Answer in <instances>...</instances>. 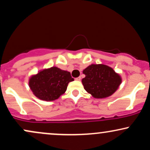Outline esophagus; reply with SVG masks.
Listing matches in <instances>:
<instances>
[{"label": "esophagus", "instance_id": "34e87169", "mask_svg": "<svg viewBox=\"0 0 150 150\" xmlns=\"http://www.w3.org/2000/svg\"><path fill=\"white\" fill-rule=\"evenodd\" d=\"M75 80H81V77H77V78L76 79H75Z\"/></svg>", "mask_w": 150, "mask_h": 150}]
</instances>
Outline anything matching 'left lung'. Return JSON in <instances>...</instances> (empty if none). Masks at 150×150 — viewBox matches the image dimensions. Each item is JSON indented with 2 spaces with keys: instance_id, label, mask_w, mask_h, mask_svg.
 Segmentation results:
<instances>
[{
  "instance_id": "1",
  "label": "left lung",
  "mask_w": 150,
  "mask_h": 150,
  "mask_svg": "<svg viewBox=\"0 0 150 150\" xmlns=\"http://www.w3.org/2000/svg\"><path fill=\"white\" fill-rule=\"evenodd\" d=\"M85 77L82 80L84 88L93 97L104 99L114 93L121 84L119 74L108 65L92 64L83 70Z\"/></svg>"
}]
</instances>
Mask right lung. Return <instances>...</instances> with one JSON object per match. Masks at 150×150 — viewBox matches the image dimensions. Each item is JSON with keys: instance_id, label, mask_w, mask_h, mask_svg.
Listing matches in <instances>:
<instances>
[{"instance_id": "add662e5", "label": "right lung", "mask_w": 150, "mask_h": 150, "mask_svg": "<svg viewBox=\"0 0 150 150\" xmlns=\"http://www.w3.org/2000/svg\"><path fill=\"white\" fill-rule=\"evenodd\" d=\"M73 80L70 72L51 67L32 75L29 80V86L38 99L51 101L64 94L68 83Z\"/></svg>"}]
</instances>
